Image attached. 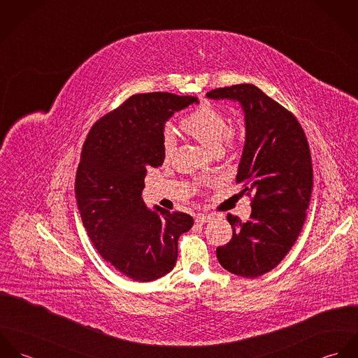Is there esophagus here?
Listing matches in <instances>:
<instances>
[{"label": "esophagus", "instance_id": "obj_1", "mask_svg": "<svg viewBox=\"0 0 358 358\" xmlns=\"http://www.w3.org/2000/svg\"><path fill=\"white\" fill-rule=\"evenodd\" d=\"M212 219L210 215H204V213H200L196 216V223L197 224H204L206 222H209Z\"/></svg>", "mask_w": 358, "mask_h": 358}]
</instances>
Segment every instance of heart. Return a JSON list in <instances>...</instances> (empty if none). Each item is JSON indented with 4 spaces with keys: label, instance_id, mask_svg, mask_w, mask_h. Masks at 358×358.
<instances>
[{
    "label": "heart",
    "instance_id": "heart-1",
    "mask_svg": "<svg viewBox=\"0 0 358 358\" xmlns=\"http://www.w3.org/2000/svg\"><path fill=\"white\" fill-rule=\"evenodd\" d=\"M180 129L213 154L224 149L237 150L243 145L241 131L229 127L227 115L210 104H203L189 113L180 121ZM173 150V136L166 131L162 138V154L169 158Z\"/></svg>",
    "mask_w": 358,
    "mask_h": 358
}]
</instances>
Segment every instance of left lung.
<instances>
[{"label":"left lung","instance_id":"obj_1","mask_svg":"<svg viewBox=\"0 0 358 358\" xmlns=\"http://www.w3.org/2000/svg\"><path fill=\"white\" fill-rule=\"evenodd\" d=\"M206 96L238 101L245 113L236 182L251 197L252 212L245 223L227 215L233 237L216 256L227 271L255 278L285 257L303 229L313 192L310 148L296 117L252 84L216 88Z\"/></svg>","mask_w":358,"mask_h":358}]
</instances>
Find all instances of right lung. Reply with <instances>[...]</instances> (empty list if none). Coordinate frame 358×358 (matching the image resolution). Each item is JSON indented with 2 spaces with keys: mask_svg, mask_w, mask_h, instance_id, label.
<instances>
[{
  "mask_svg": "<svg viewBox=\"0 0 358 358\" xmlns=\"http://www.w3.org/2000/svg\"><path fill=\"white\" fill-rule=\"evenodd\" d=\"M194 96L139 94L99 118L83 145L76 201L92 244L134 281L168 274L178 260V240L194 223L185 212L146 208L148 169L162 165L164 124Z\"/></svg>",
  "mask_w": 358,
  "mask_h": 358,
  "instance_id": "1",
  "label": "right lung"
}]
</instances>
